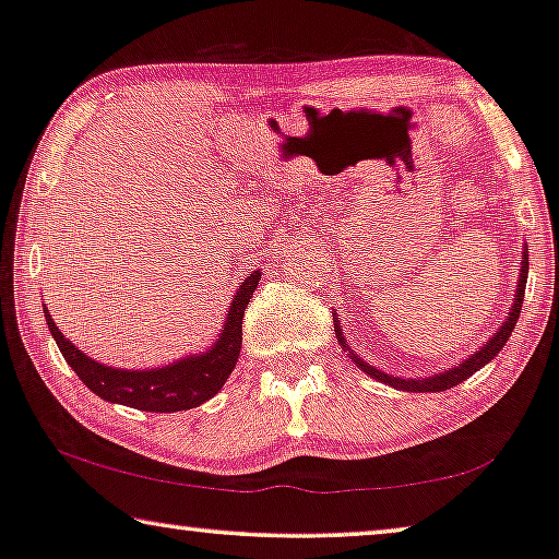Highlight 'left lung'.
<instances>
[{"label": "left lung", "mask_w": 559, "mask_h": 559, "mask_svg": "<svg viewBox=\"0 0 559 559\" xmlns=\"http://www.w3.org/2000/svg\"><path fill=\"white\" fill-rule=\"evenodd\" d=\"M527 271H530V263H527V246H524V261H522V265H520V281H518V290H514V304H512V308H510V313H507V319H504L502 326H499V331L495 333V336L489 338L487 344L479 348V352H474V354L469 356V359H464L462 364H456L454 369H449V371L431 373V377H427V379H402V377H391V373H384V371L373 369L371 364H366V361L361 359V356H356V354L352 352V348H348V341L344 338V331H341L338 321L333 323V329H336L338 344L344 346V352H348V356H352V359L356 361V366H359V369H364L366 373H369V377L384 381V384L394 386V389H402V391H447V389H452V386H456V384H462V381L469 379L474 371H479L481 366L492 361L495 356H497L499 352H502L507 341H510L512 331H514V323H518L520 311H522L524 286H527Z\"/></svg>", "instance_id": "left-lung-1"}]
</instances>
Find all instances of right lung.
I'll list each match as a JSON object with an SVG mask.
<instances>
[{
  "mask_svg": "<svg viewBox=\"0 0 559 559\" xmlns=\"http://www.w3.org/2000/svg\"><path fill=\"white\" fill-rule=\"evenodd\" d=\"M261 281V269L253 271L243 283H240L233 304L228 308L226 323H223L221 336L207 352L195 356L173 361L168 366H157V369H115V366L97 364L74 348L72 341L62 336L57 323L49 316L45 306L47 329L52 333L57 346L64 356V361L72 366L74 373L82 379L90 391H95L99 399L112 404H124L132 409L173 414L195 409L213 399L226 384L230 371L236 369L240 356V341H243V313L246 306L251 304L253 290Z\"/></svg>",
  "mask_w": 559,
  "mask_h": 559,
  "instance_id": "1",
  "label": "right lung"
}]
</instances>
